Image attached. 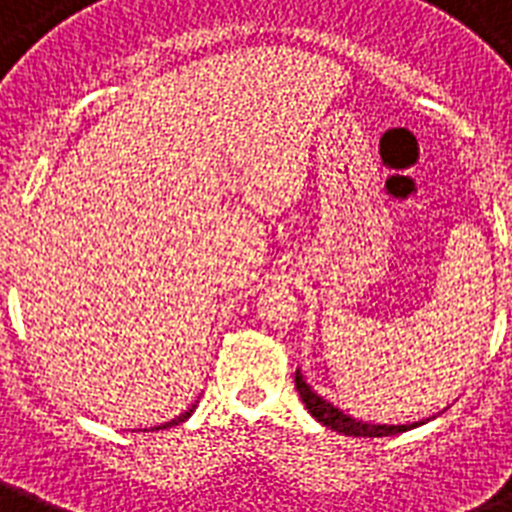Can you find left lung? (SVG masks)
I'll list each match as a JSON object with an SVG mask.
<instances>
[{"label":"left lung","instance_id":"obj_1","mask_svg":"<svg viewBox=\"0 0 512 512\" xmlns=\"http://www.w3.org/2000/svg\"><path fill=\"white\" fill-rule=\"evenodd\" d=\"M296 390L302 395V403L307 406V411L315 416L317 422L322 427L333 429L338 435L346 437H393L401 435V432H409V429L419 427L424 422H414V424H372V422H362V419H354L351 414L341 411L336 403H330L325 395L317 393L312 385L307 382V377L302 375V369H296Z\"/></svg>","mask_w":512,"mask_h":512}]
</instances>
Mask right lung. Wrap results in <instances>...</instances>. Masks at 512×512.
<instances>
[{
    "label": "right lung",
    "instance_id": "add662e5",
    "mask_svg": "<svg viewBox=\"0 0 512 512\" xmlns=\"http://www.w3.org/2000/svg\"><path fill=\"white\" fill-rule=\"evenodd\" d=\"M192 411H195V406H190V409L184 411L182 416H176V419H171L169 424H161V427H156V429H166V427H174V424H182L184 419H190V414H192Z\"/></svg>",
    "mask_w": 512,
    "mask_h": 512
}]
</instances>
